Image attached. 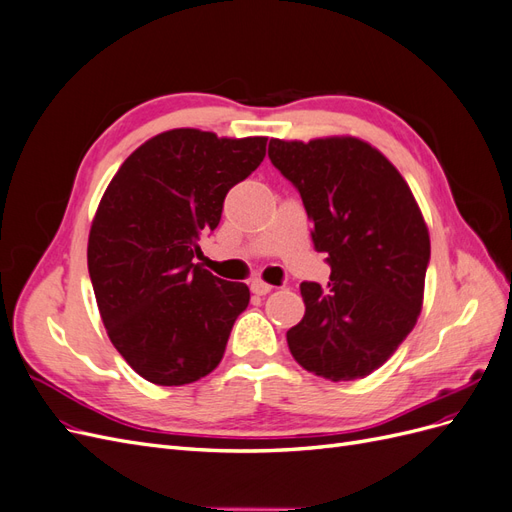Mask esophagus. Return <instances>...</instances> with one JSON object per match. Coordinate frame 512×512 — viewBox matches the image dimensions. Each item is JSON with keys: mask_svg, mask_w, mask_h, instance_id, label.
I'll use <instances>...</instances> for the list:
<instances>
[{"mask_svg": "<svg viewBox=\"0 0 512 512\" xmlns=\"http://www.w3.org/2000/svg\"><path fill=\"white\" fill-rule=\"evenodd\" d=\"M250 288H252V292H254V294H258V297H262V294H269V292L273 290V286H271V284L262 282V280H254Z\"/></svg>", "mask_w": 512, "mask_h": 512, "instance_id": "esophagus-1", "label": "esophagus"}]
</instances>
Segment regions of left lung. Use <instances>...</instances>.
<instances>
[{
    "label": "left lung",
    "mask_w": 512,
    "mask_h": 512,
    "mask_svg": "<svg viewBox=\"0 0 512 512\" xmlns=\"http://www.w3.org/2000/svg\"><path fill=\"white\" fill-rule=\"evenodd\" d=\"M271 164L299 190L327 254V288L303 282V320L286 333L303 369L333 382L365 378L414 329L423 307L429 230L399 170L354 136L269 143Z\"/></svg>",
    "instance_id": "obj_1"
}]
</instances>
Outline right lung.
I'll list each match as a JSON object with an SVG mask.
<instances>
[{
    "instance_id": "obj_1",
    "label": "right lung",
    "mask_w": 512,
    "mask_h": 512,
    "mask_svg": "<svg viewBox=\"0 0 512 512\" xmlns=\"http://www.w3.org/2000/svg\"><path fill=\"white\" fill-rule=\"evenodd\" d=\"M265 136L218 138L194 128L149 138L121 164L91 222L87 267L108 337L160 386L190 384L220 365L250 288L194 262L232 185L250 177Z\"/></svg>"
}]
</instances>
